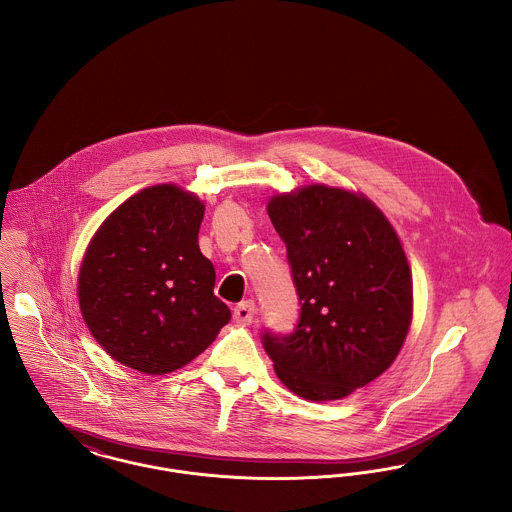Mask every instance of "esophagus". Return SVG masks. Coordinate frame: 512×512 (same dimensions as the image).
I'll use <instances>...</instances> for the list:
<instances>
[{"label": "esophagus", "mask_w": 512, "mask_h": 512, "mask_svg": "<svg viewBox=\"0 0 512 512\" xmlns=\"http://www.w3.org/2000/svg\"><path fill=\"white\" fill-rule=\"evenodd\" d=\"M255 303L251 300L241 301L234 307V321L241 325H251L253 317H255Z\"/></svg>", "instance_id": "obj_1"}]
</instances>
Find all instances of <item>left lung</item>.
Here are the masks:
<instances>
[{
	"label": "left lung",
	"mask_w": 512,
	"mask_h": 512,
	"mask_svg": "<svg viewBox=\"0 0 512 512\" xmlns=\"http://www.w3.org/2000/svg\"><path fill=\"white\" fill-rule=\"evenodd\" d=\"M269 216L300 301L294 331L263 332L278 379L305 400H338L379 377L412 319V276L389 220L327 185L272 197Z\"/></svg>",
	"instance_id": "obj_1"
}]
</instances>
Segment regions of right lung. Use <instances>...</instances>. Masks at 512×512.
<instances>
[{"instance_id":"obj_1","label":"right lung","mask_w":512,"mask_h":512,"mask_svg":"<svg viewBox=\"0 0 512 512\" xmlns=\"http://www.w3.org/2000/svg\"><path fill=\"white\" fill-rule=\"evenodd\" d=\"M205 207L174 185L127 199L92 238L79 305L96 342L149 375L205 352L232 313L214 296V267L199 249Z\"/></svg>"}]
</instances>
